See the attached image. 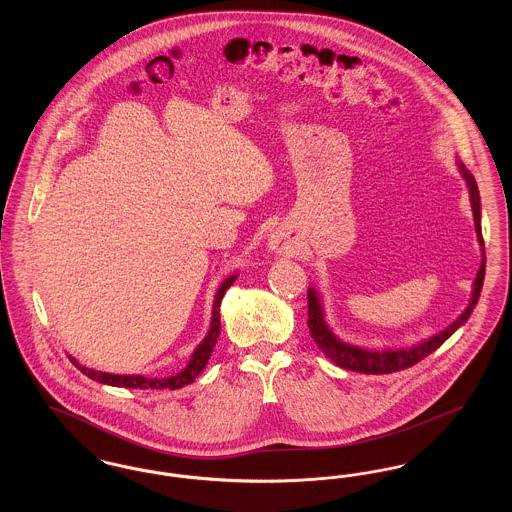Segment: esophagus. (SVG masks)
<instances>
[{
	"mask_svg": "<svg viewBox=\"0 0 512 512\" xmlns=\"http://www.w3.org/2000/svg\"><path fill=\"white\" fill-rule=\"evenodd\" d=\"M272 249H276L278 253H282V251H284L286 247H284V244H282V242H276V245H272Z\"/></svg>",
	"mask_w": 512,
	"mask_h": 512,
	"instance_id": "34e87169",
	"label": "esophagus"
}]
</instances>
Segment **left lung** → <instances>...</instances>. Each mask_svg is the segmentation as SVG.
Wrapping results in <instances>:
<instances>
[{"label":"left lung","mask_w":512,"mask_h":512,"mask_svg":"<svg viewBox=\"0 0 512 512\" xmlns=\"http://www.w3.org/2000/svg\"><path fill=\"white\" fill-rule=\"evenodd\" d=\"M461 172L466 178L468 184V192H470V201H472V213H474V224H476V232H478V240L484 247V238H482V226H480V194H478V186L476 180L470 172L461 165ZM484 274H486V253L482 259V267L478 270L476 282H474V293H472V301L468 305V309L464 311L459 320H455L447 330L439 332L438 336L430 338L416 347L405 349V351H366L361 347H353L347 345L343 341L338 340L328 326L322 320V311H320V303H318L317 293L309 290L307 295V305H309V318H307V326L311 330V338L315 340L318 347L322 349V353L334 361L336 365L347 370H355V372H365V374H390L397 370H405L409 366L420 363L424 357H428L430 353H434L443 341L447 340L459 326H463L468 317L472 315V309L478 303V297L482 292V284H484Z\"/></svg>","instance_id":"1"}]
</instances>
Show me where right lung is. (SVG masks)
<instances>
[{"label":"right lung","instance_id":"add662e5","mask_svg":"<svg viewBox=\"0 0 512 512\" xmlns=\"http://www.w3.org/2000/svg\"><path fill=\"white\" fill-rule=\"evenodd\" d=\"M236 280V276H230L222 286H220L219 293H217V299H215V307H213V320H211V330L209 334L205 336V340L199 343V347L195 349L194 357L190 359L188 366L171 378H163V380H157V378H144V376H119V374H105V372H96L92 368H86V366L78 365L76 359H71L73 365L86 374L88 378L96 380L99 384H109V386H117V388H132V390H178L182 386H188L192 384L195 378L199 376V372L205 368L211 353H213V347L217 343V338L220 334V301L224 297L226 290L232 286V282Z\"/></svg>","mask_w":512,"mask_h":512}]
</instances>
